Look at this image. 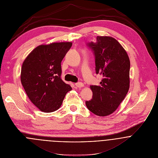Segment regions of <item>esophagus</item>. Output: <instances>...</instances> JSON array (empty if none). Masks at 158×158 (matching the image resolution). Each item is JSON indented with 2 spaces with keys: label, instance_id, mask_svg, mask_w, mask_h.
Returning <instances> with one entry per match:
<instances>
[{
  "label": "esophagus",
  "instance_id": "1",
  "mask_svg": "<svg viewBox=\"0 0 158 158\" xmlns=\"http://www.w3.org/2000/svg\"><path fill=\"white\" fill-rule=\"evenodd\" d=\"M75 85V86H76L77 87H78V88L83 87V86H84L83 83H81V82H77V83H76Z\"/></svg>",
  "mask_w": 158,
  "mask_h": 158
}]
</instances>
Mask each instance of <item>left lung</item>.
I'll list each match as a JSON object with an SVG mask.
<instances>
[{"label": "left lung", "instance_id": "1", "mask_svg": "<svg viewBox=\"0 0 158 158\" xmlns=\"http://www.w3.org/2000/svg\"><path fill=\"white\" fill-rule=\"evenodd\" d=\"M87 47L95 59L96 73L103 79L99 85H90L92 99L86 101L88 109L100 116L113 113L125 98L130 88V61L121 44L111 37H97Z\"/></svg>", "mask_w": 158, "mask_h": 158}]
</instances>
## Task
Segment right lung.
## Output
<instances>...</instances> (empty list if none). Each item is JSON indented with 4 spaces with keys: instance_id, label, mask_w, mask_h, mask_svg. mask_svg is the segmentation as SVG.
Masks as SVG:
<instances>
[{
    "instance_id": "right-lung-1",
    "label": "right lung",
    "mask_w": 158,
    "mask_h": 158,
    "mask_svg": "<svg viewBox=\"0 0 158 158\" xmlns=\"http://www.w3.org/2000/svg\"><path fill=\"white\" fill-rule=\"evenodd\" d=\"M72 45L71 42L39 45L23 63L21 83L30 101L42 111L57 110L72 90L61 78V62Z\"/></svg>"
}]
</instances>
